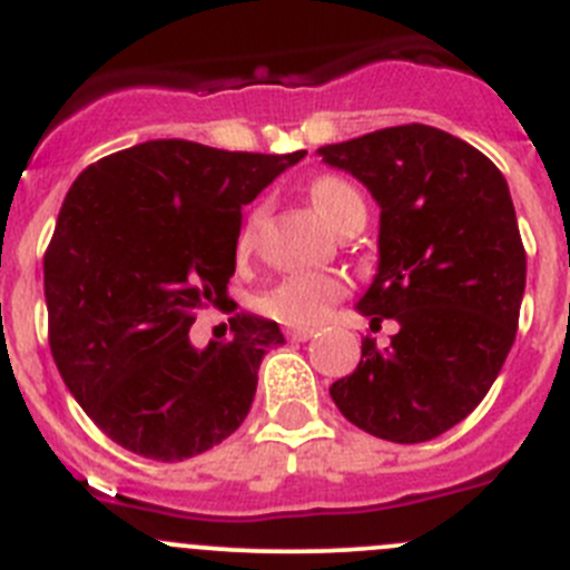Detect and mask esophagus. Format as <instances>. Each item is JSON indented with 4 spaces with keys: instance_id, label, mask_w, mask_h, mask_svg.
<instances>
[{
    "instance_id": "obj_1",
    "label": "esophagus",
    "mask_w": 570,
    "mask_h": 570,
    "mask_svg": "<svg viewBox=\"0 0 570 570\" xmlns=\"http://www.w3.org/2000/svg\"><path fill=\"white\" fill-rule=\"evenodd\" d=\"M285 335H288L291 341H307V338H313V335H316V330H311V327H291V330H285Z\"/></svg>"
}]
</instances>
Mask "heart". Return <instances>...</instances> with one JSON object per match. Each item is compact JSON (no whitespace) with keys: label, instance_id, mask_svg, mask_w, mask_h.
Instances as JSON below:
<instances>
[{"label":"heart","instance_id":"b5f03b06","mask_svg":"<svg viewBox=\"0 0 570 570\" xmlns=\"http://www.w3.org/2000/svg\"><path fill=\"white\" fill-rule=\"evenodd\" d=\"M311 200L318 209L324 220L333 226L335 232L344 229L352 218L366 215V204H363L361 193L352 187L350 181L338 176H318L311 184ZM265 218V204L248 213L246 224H243L240 235H237V252L248 254L257 246L259 226ZM346 294V282L338 274H327V271H296V274L282 276L276 285H271L263 296H259V311L265 316L276 318L285 324H318L330 313V307Z\"/></svg>","mask_w":570,"mask_h":570}]
</instances>
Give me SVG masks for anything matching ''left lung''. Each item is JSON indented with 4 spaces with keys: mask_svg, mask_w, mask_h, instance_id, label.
Segmentation results:
<instances>
[{
    "mask_svg": "<svg viewBox=\"0 0 570 570\" xmlns=\"http://www.w3.org/2000/svg\"><path fill=\"white\" fill-rule=\"evenodd\" d=\"M318 156L381 204V263L357 311L372 327L400 324L386 350L363 338L361 363L330 397L372 436L428 442L484 400L518 333L525 248L507 178L473 145L420 122Z\"/></svg>",
    "mask_w": 570,
    "mask_h": 570,
    "instance_id": "obj_1",
    "label": "left lung"
}]
</instances>
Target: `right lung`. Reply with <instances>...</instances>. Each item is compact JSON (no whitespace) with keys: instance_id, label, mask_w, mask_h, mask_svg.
I'll return each instance as SVG.
<instances>
[{"instance_id":"right-lung-1","label":"right lung","mask_w":570,"mask_h":570,"mask_svg":"<svg viewBox=\"0 0 570 570\" xmlns=\"http://www.w3.org/2000/svg\"><path fill=\"white\" fill-rule=\"evenodd\" d=\"M299 159L154 139L75 178L45 254L50 350L111 442L184 462L246 420L263 355L285 344L279 324L235 313L232 338L207 350L189 327L232 302L243 204Z\"/></svg>"}]
</instances>
